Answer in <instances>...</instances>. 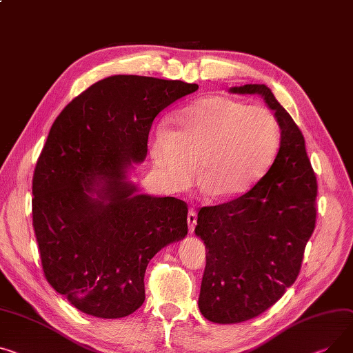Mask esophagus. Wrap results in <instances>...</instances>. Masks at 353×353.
Returning <instances> with one entry per match:
<instances>
[{"instance_id": "34e87169", "label": "esophagus", "mask_w": 353, "mask_h": 353, "mask_svg": "<svg viewBox=\"0 0 353 353\" xmlns=\"http://www.w3.org/2000/svg\"><path fill=\"white\" fill-rule=\"evenodd\" d=\"M196 223H197V213L194 210H190L189 214H187V224H189V230L190 232L194 231V227H196Z\"/></svg>"}]
</instances>
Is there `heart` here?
Wrapping results in <instances>:
<instances>
[{
    "mask_svg": "<svg viewBox=\"0 0 353 353\" xmlns=\"http://www.w3.org/2000/svg\"><path fill=\"white\" fill-rule=\"evenodd\" d=\"M173 129L159 126L150 156L160 181L184 190L196 174L216 201L247 194L268 173L276 157L281 130L264 106H248L230 97H207L181 110Z\"/></svg>",
    "mask_w": 353,
    "mask_h": 353,
    "instance_id": "b5f03b06",
    "label": "heart"
}]
</instances>
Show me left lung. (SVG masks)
<instances>
[{"label":"left lung","instance_id":"1","mask_svg":"<svg viewBox=\"0 0 353 353\" xmlns=\"http://www.w3.org/2000/svg\"><path fill=\"white\" fill-rule=\"evenodd\" d=\"M230 92L265 101L275 112L281 143L271 169L254 189L197 214L194 232L205 244L199 308L216 323L252 319L285 294L299 274L316 220V177L290 113L265 85Z\"/></svg>","mask_w":353,"mask_h":353}]
</instances>
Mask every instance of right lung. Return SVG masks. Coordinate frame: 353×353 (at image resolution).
I'll list each match as a JSON object with an SVG mask.
<instances>
[{"instance_id": "right-lung-1", "label": "right lung", "mask_w": 353, "mask_h": 353, "mask_svg": "<svg viewBox=\"0 0 353 353\" xmlns=\"http://www.w3.org/2000/svg\"><path fill=\"white\" fill-rule=\"evenodd\" d=\"M196 83L113 75L55 119L32 179V225L51 287L83 314L116 319L145 302L152 258L187 236V205L128 179L154 117Z\"/></svg>"}]
</instances>
